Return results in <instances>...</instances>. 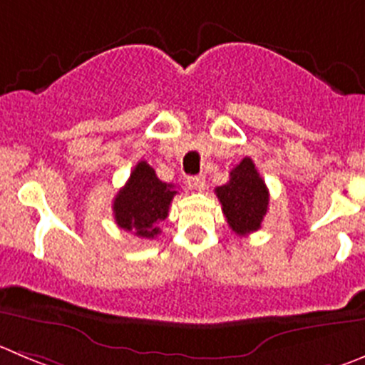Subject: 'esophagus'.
<instances>
[{"instance_id": "34e87169", "label": "esophagus", "mask_w": 365, "mask_h": 365, "mask_svg": "<svg viewBox=\"0 0 365 365\" xmlns=\"http://www.w3.org/2000/svg\"><path fill=\"white\" fill-rule=\"evenodd\" d=\"M186 185H188L192 190L200 192V190H204V186H206V179H204L202 175H192L186 179Z\"/></svg>"}]
</instances>
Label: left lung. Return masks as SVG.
Instances as JSON below:
<instances>
[{
  "label": "left lung",
  "mask_w": 365,
  "mask_h": 365,
  "mask_svg": "<svg viewBox=\"0 0 365 365\" xmlns=\"http://www.w3.org/2000/svg\"><path fill=\"white\" fill-rule=\"evenodd\" d=\"M229 227L245 237L262 227L269 207V190L251 158H244L229 173L225 185L215 190Z\"/></svg>",
  "instance_id": "8db88e82"
}]
</instances>
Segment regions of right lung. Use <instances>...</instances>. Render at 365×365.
<instances>
[{
  "mask_svg": "<svg viewBox=\"0 0 365 365\" xmlns=\"http://www.w3.org/2000/svg\"><path fill=\"white\" fill-rule=\"evenodd\" d=\"M173 185L158 179L147 161H140L113 202L118 227L134 232L140 238L158 237L159 222L168 217V207L175 195Z\"/></svg>",
  "mask_w": 365,
  "mask_h": 365,
  "instance_id": "obj_1",
  "label": "right lung"
}]
</instances>
